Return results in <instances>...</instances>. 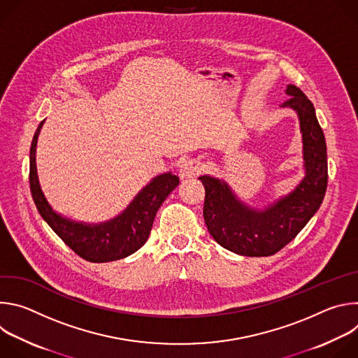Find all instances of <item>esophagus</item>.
Wrapping results in <instances>:
<instances>
[{
	"label": "esophagus",
	"mask_w": 358,
	"mask_h": 358,
	"mask_svg": "<svg viewBox=\"0 0 358 358\" xmlns=\"http://www.w3.org/2000/svg\"><path fill=\"white\" fill-rule=\"evenodd\" d=\"M203 170V164L198 159H187L180 164V176L181 178H191L201 174Z\"/></svg>",
	"instance_id": "obj_1"
}]
</instances>
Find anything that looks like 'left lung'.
<instances>
[{"label": "left lung", "mask_w": 358, "mask_h": 358, "mask_svg": "<svg viewBox=\"0 0 358 358\" xmlns=\"http://www.w3.org/2000/svg\"><path fill=\"white\" fill-rule=\"evenodd\" d=\"M286 93L290 99L283 106L299 115L306 169L293 192L257 211L238 201L224 181L199 177L206 188L202 214L211 236L243 257H271L285 248L317 213L327 189V148L313 103L294 85H287Z\"/></svg>", "instance_id": "8db88e82"}]
</instances>
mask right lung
I'll list each match as a JSON object with an SVG mask.
<instances>
[{
    "label": "right lung",
    "mask_w": 358,
    "mask_h": 358,
    "mask_svg": "<svg viewBox=\"0 0 358 358\" xmlns=\"http://www.w3.org/2000/svg\"><path fill=\"white\" fill-rule=\"evenodd\" d=\"M43 122L39 123L29 150V187L41 217L85 261L93 264L112 262L138 250L148 239L152 221L162 203L178 185V177L171 173L156 177L136 195L123 214L109 222L86 225L64 218L50 208L36 176L35 148Z\"/></svg>",
    "instance_id": "add662e5"
}]
</instances>
